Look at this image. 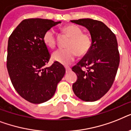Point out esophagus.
Listing matches in <instances>:
<instances>
[{"instance_id": "1", "label": "esophagus", "mask_w": 131, "mask_h": 131, "mask_svg": "<svg viewBox=\"0 0 131 131\" xmlns=\"http://www.w3.org/2000/svg\"><path fill=\"white\" fill-rule=\"evenodd\" d=\"M65 69H66V73H67L71 71V69L70 67H66Z\"/></svg>"}]
</instances>
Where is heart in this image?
Here are the masks:
<instances>
[{
  "instance_id": "1",
  "label": "heart",
  "mask_w": 131,
  "mask_h": 131,
  "mask_svg": "<svg viewBox=\"0 0 131 131\" xmlns=\"http://www.w3.org/2000/svg\"><path fill=\"white\" fill-rule=\"evenodd\" d=\"M64 32L71 38L67 47L68 49H59L52 53L51 58L54 61L63 65H69L75 59L76 55L84 56L90 51L92 45L91 36L86 32H82V29L78 26L69 24L64 26ZM45 45L49 48L56 45V37L53 29L45 32L43 36Z\"/></svg>"
}]
</instances>
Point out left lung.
Listing matches in <instances>:
<instances>
[{"label":"left lung","instance_id":"obj_1","mask_svg":"<svg viewBox=\"0 0 131 131\" xmlns=\"http://www.w3.org/2000/svg\"><path fill=\"white\" fill-rule=\"evenodd\" d=\"M71 21L86 27L92 41L88 53L72 68L78 76L73 90L82 101H95L109 91L116 78L120 63L117 39L101 21L87 18ZM83 67L87 69L86 72L82 70Z\"/></svg>","mask_w":131,"mask_h":131}]
</instances>
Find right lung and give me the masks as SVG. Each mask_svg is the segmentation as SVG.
Here are the masks:
<instances>
[{
	"label": "right lung",
	"mask_w": 131,
	"mask_h": 131,
	"mask_svg": "<svg viewBox=\"0 0 131 131\" xmlns=\"http://www.w3.org/2000/svg\"><path fill=\"white\" fill-rule=\"evenodd\" d=\"M60 21L31 18L24 19L8 40L7 68L17 92L30 103L47 101L55 93L65 74L61 64L54 62L45 67L50 58L43 41L45 32Z\"/></svg>",
	"instance_id": "1"
}]
</instances>
